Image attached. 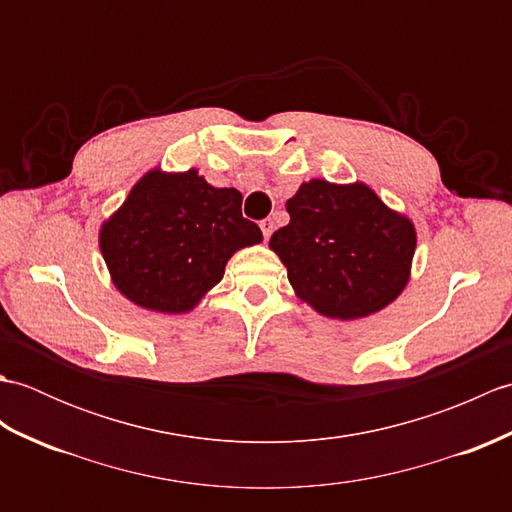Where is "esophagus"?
I'll return each mask as SVG.
<instances>
[{
    "label": "esophagus",
    "instance_id": "esophagus-1",
    "mask_svg": "<svg viewBox=\"0 0 512 512\" xmlns=\"http://www.w3.org/2000/svg\"><path fill=\"white\" fill-rule=\"evenodd\" d=\"M259 226H262V233H264V237L268 239L270 235H273V228H275V222L270 220V217H266V220H262L259 222Z\"/></svg>",
    "mask_w": 512,
    "mask_h": 512
}]
</instances>
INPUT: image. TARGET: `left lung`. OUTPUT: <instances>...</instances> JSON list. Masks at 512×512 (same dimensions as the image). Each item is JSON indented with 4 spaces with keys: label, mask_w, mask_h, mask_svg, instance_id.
I'll use <instances>...</instances> for the list:
<instances>
[{
    "label": "left lung",
    "mask_w": 512,
    "mask_h": 512,
    "mask_svg": "<svg viewBox=\"0 0 512 512\" xmlns=\"http://www.w3.org/2000/svg\"><path fill=\"white\" fill-rule=\"evenodd\" d=\"M290 222L270 237L295 295L328 319L356 321L407 288L416 226L365 182H303L286 202Z\"/></svg>",
    "instance_id": "left-lung-1"
}]
</instances>
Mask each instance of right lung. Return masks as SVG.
Returning a JSON list of instances; mask_svg holds the SVG:
<instances>
[{
  "label": "right lung",
  "mask_w": 512,
  "mask_h": 512,
  "mask_svg": "<svg viewBox=\"0 0 512 512\" xmlns=\"http://www.w3.org/2000/svg\"><path fill=\"white\" fill-rule=\"evenodd\" d=\"M264 239L242 217V193L198 169H149L99 228L112 284L138 308L191 312L224 277L237 250Z\"/></svg>",
  "instance_id": "add662e5"
}]
</instances>
